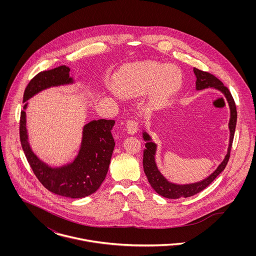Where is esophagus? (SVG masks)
<instances>
[{"label":"esophagus","instance_id":"34e87169","mask_svg":"<svg viewBox=\"0 0 256 256\" xmlns=\"http://www.w3.org/2000/svg\"><path fill=\"white\" fill-rule=\"evenodd\" d=\"M139 127V122L136 119H132V120H128L127 124H126V128H127V132L131 135L135 134L138 130Z\"/></svg>","mask_w":256,"mask_h":256}]
</instances>
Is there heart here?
Instances as JSON below:
<instances>
[{
    "label": "heart",
    "mask_w": 256,
    "mask_h": 256,
    "mask_svg": "<svg viewBox=\"0 0 256 256\" xmlns=\"http://www.w3.org/2000/svg\"><path fill=\"white\" fill-rule=\"evenodd\" d=\"M180 82L176 67L146 61L124 70L116 80V88L126 96H143L148 90L152 102L160 106L178 90Z\"/></svg>",
    "instance_id": "obj_1"
}]
</instances>
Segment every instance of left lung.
<instances>
[{"label": "left lung", "mask_w": 256, "mask_h": 256, "mask_svg": "<svg viewBox=\"0 0 256 256\" xmlns=\"http://www.w3.org/2000/svg\"><path fill=\"white\" fill-rule=\"evenodd\" d=\"M194 74L196 76V90H201L208 88H214L216 90H219L220 92L224 94L226 96L230 110V118L228 123V128L230 132V145L228 148V152L224 158V160L220 162L217 170L207 178L200 182L192 183V184H185V185H178L174 183L168 182L158 172L156 162H154V154H156V144L150 141V137L146 132L143 133V138L146 141V148L144 150L143 154V166L144 172L146 174L148 182L150 184V186L154 188V190L160 194L162 197L170 198V199H178V198H187L190 196H193L202 190H204L207 186H209L212 182L219 176L220 174L224 170L228 158H230V152L232 145V140L234 136V130L236 125V108L234 100L226 86H224V84L218 78H216L214 74L201 71L199 69L194 68Z\"/></svg>", "instance_id": "obj_1"}]
</instances>
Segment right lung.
Returning <instances> with one entry per match:
<instances>
[{
  "instance_id": "obj_1",
  "label": "right lung",
  "mask_w": 256,
  "mask_h": 256,
  "mask_svg": "<svg viewBox=\"0 0 256 256\" xmlns=\"http://www.w3.org/2000/svg\"><path fill=\"white\" fill-rule=\"evenodd\" d=\"M69 73V67L60 66L37 74L24 90V102L45 88L72 84L73 78ZM114 123V120L100 119L84 125L80 148L73 162L61 168H50L37 158L30 146L26 112L22 110L20 144L34 174L46 189L68 198H82L94 193L106 176L115 146L111 134Z\"/></svg>"
}]
</instances>
